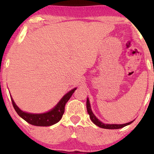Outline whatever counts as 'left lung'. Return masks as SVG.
I'll use <instances>...</instances> for the list:
<instances>
[{"label": "left lung", "instance_id": "obj_1", "mask_svg": "<svg viewBox=\"0 0 154 154\" xmlns=\"http://www.w3.org/2000/svg\"><path fill=\"white\" fill-rule=\"evenodd\" d=\"M86 105H87V111H88V114L90 115V119H91V121L93 122L96 125H97L98 127L100 128H104V129H120V128L125 127L126 125H130V124H131L132 122L134 121L133 120V121H130L129 123H124V124H105L104 123H102V121H100V120H99L97 118L94 116L91 109V106H90V103L89 99L88 98H87Z\"/></svg>", "mask_w": 154, "mask_h": 154}]
</instances>
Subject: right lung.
Wrapping results in <instances>:
<instances>
[{"label":"right lung","instance_id":"1","mask_svg":"<svg viewBox=\"0 0 154 154\" xmlns=\"http://www.w3.org/2000/svg\"><path fill=\"white\" fill-rule=\"evenodd\" d=\"M75 90H76V88L71 90L66 94H64L54 108H52L48 112L43 113H31L23 111L17 106L11 96L10 97H11L14 110L16 111L17 114L27 123L35 126H50L58 123L62 119L64 113L65 105Z\"/></svg>","mask_w":154,"mask_h":154}]
</instances>
